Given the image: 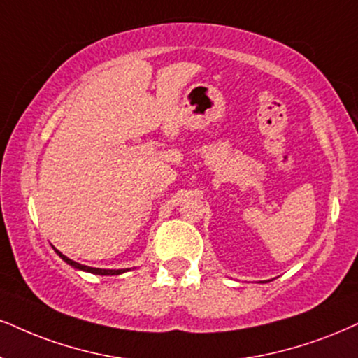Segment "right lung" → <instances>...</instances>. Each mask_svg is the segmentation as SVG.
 I'll return each mask as SVG.
<instances>
[{"label":"right lung","mask_w":358,"mask_h":358,"mask_svg":"<svg viewBox=\"0 0 358 358\" xmlns=\"http://www.w3.org/2000/svg\"><path fill=\"white\" fill-rule=\"evenodd\" d=\"M56 254L59 255L61 259L64 260V262H68L69 266H73L74 268H79V271H86V272H91V273H98V275H119V273L126 272V271H109V268H96V267H87V266H83V264H78L74 262V260L68 259L66 255H63L59 252V250H56Z\"/></svg>","instance_id":"1"}]
</instances>
